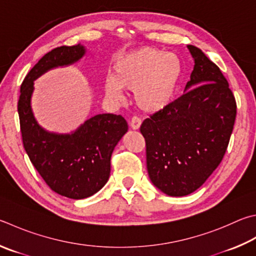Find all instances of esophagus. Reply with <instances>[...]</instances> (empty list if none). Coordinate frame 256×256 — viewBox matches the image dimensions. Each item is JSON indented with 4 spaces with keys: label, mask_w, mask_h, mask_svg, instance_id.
Instances as JSON below:
<instances>
[{
    "label": "esophagus",
    "mask_w": 256,
    "mask_h": 256,
    "mask_svg": "<svg viewBox=\"0 0 256 256\" xmlns=\"http://www.w3.org/2000/svg\"><path fill=\"white\" fill-rule=\"evenodd\" d=\"M141 123H142V120L140 118H138V116H133L131 122H130V125H131V128L133 130H138L141 126Z\"/></svg>",
    "instance_id": "34e87169"
}]
</instances>
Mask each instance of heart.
Segmentation results:
<instances>
[{"mask_svg":"<svg viewBox=\"0 0 256 256\" xmlns=\"http://www.w3.org/2000/svg\"><path fill=\"white\" fill-rule=\"evenodd\" d=\"M182 66L174 54L143 47L120 56L114 64V74L105 80L106 94L120 100L124 90H134L138 108L156 113L174 100Z\"/></svg>","mask_w":256,"mask_h":256,"instance_id":"heart-1","label":"heart"}]
</instances>
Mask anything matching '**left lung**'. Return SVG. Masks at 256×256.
<instances>
[{"mask_svg": "<svg viewBox=\"0 0 256 256\" xmlns=\"http://www.w3.org/2000/svg\"><path fill=\"white\" fill-rule=\"evenodd\" d=\"M187 48L194 66L184 92L140 128L150 180L172 197L194 192L217 168L236 118L235 97L220 69L199 48Z\"/></svg>", "mask_w": 256, "mask_h": 256, "instance_id": "obj_1", "label": "left lung"}]
</instances>
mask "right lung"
I'll use <instances>...</instances> for the list:
<instances>
[{"label":"right lung","instance_id":"1","mask_svg":"<svg viewBox=\"0 0 256 256\" xmlns=\"http://www.w3.org/2000/svg\"><path fill=\"white\" fill-rule=\"evenodd\" d=\"M80 44L62 46L46 54L26 76L20 90L18 112L26 154L51 190L72 199H84L104 187L110 172V156L128 132L120 115L97 114L70 133L44 130L31 106L34 80L58 67L75 64L85 56Z\"/></svg>","mask_w":256,"mask_h":256}]
</instances>
